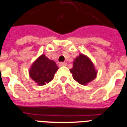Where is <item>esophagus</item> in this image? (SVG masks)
<instances>
[{
	"label": "esophagus",
	"instance_id": "obj_1",
	"mask_svg": "<svg viewBox=\"0 0 127 127\" xmlns=\"http://www.w3.org/2000/svg\"><path fill=\"white\" fill-rule=\"evenodd\" d=\"M66 63H64V62H61V63H59V66H66Z\"/></svg>",
	"mask_w": 127,
	"mask_h": 127
}]
</instances>
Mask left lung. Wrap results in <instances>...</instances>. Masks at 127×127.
<instances>
[{
    "label": "left lung",
    "mask_w": 127,
    "mask_h": 127,
    "mask_svg": "<svg viewBox=\"0 0 127 127\" xmlns=\"http://www.w3.org/2000/svg\"><path fill=\"white\" fill-rule=\"evenodd\" d=\"M73 78L82 85H86L96 78L97 71L90 59L80 54L73 62V67L70 69Z\"/></svg>",
    "instance_id": "1"
}]
</instances>
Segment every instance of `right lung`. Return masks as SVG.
<instances>
[{
  "label": "right lung",
  "instance_id": "1",
  "mask_svg": "<svg viewBox=\"0 0 127 127\" xmlns=\"http://www.w3.org/2000/svg\"><path fill=\"white\" fill-rule=\"evenodd\" d=\"M59 67L55 62L49 59L45 55L36 59L31 66L29 74L31 78L39 86H43L53 79Z\"/></svg>",
  "mask_w": 127,
  "mask_h": 127
}]
</instances>
